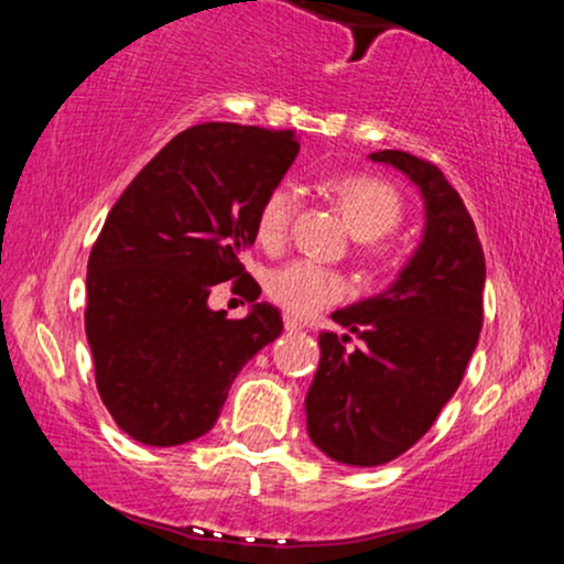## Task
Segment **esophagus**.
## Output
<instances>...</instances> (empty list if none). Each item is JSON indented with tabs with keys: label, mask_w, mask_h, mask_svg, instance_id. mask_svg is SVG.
<instances>
[{
	"label": "esophagus",
	"mask_w": 564,
	"mask_h": 564,
	"mask_svg": "<svg viewBox=\"0 0 564 564\" xmlns=\"http://www.w3.org/2000/svg\"><path fill=\"white\" fill-rule=\"evenodd\" d=\"M283 326H286V332H302L304 323L300 318H294V315H286V318H283Z\"/></svg>",
	"instance_id": "1"
}]
</instances>
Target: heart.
Wrapping results in <instances>:
<instances>
[{
    "label": "heart",
    "instance_id": "b5f03b06",
    "mask_svg": "<svg viewBox=\"0 0 564 564\" xmlns=\"http://www.w3.org/2000/svg\"><path fill=\"white\" fill-rule=\"evenodd\" d=\"M349 228L360 241H377L392 232L403 217V200L390 183L366 174H352L332 183ZM296 209V191L291 185H275L268 193L257 215V238L264 249H281L286 243L291 219ZM345 275L313 260H294L268 278V294L291 315L321 313L347 296Z\"/></svg>",
    "mask_w": 564,
    "mask_h": 564
}]
</instances>
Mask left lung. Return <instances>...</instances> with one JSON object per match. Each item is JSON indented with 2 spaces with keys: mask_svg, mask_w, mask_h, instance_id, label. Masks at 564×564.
Wrapping results in <instances>:
<instances>
[{
  "mask_svg": "<svg viewBox=\"0 0 564 564\" xmlns=\"http://www.w3.org/2000/svg\"><path fill=\"white\" fill-rule=\"evenodd\" d=\"M424 198V236L381 294L336 310L347 328L318 336L321 364L304 398L307 432L328 458L379 467L419 443L462 384L482 328L485 254L462 196L430 161L371 153ZM361 347L347 350L348 334Z\"/></svg>",
  "mask_w": 564,
  "mask_h": 564,
  "instance_id": "1",
  "label": "left lung"
}]
</instances>
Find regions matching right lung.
Returning <instances> with one entry per match:
<instances>
[{
    "label": "right lung",
    "instance_id": "obj_1",
    "mask_svg": "<svg viewBox=\"0 0 564 564\" xmlns=\"http://www.w3.org/2000/svg\"><path fill=\"white\" fill-rule=\"evenodd\" d=\"M300 153L296 134L209 121L180 132L127 185L87 262L84 328L119 430L170 448L212 430L238 371L281 336L256 302L241 322L208 307L217 282L258 291L241 251L264 196Z\"/></svg>",
    "mask_w": 564,
    "mask_h": 564
}]
</instances>
